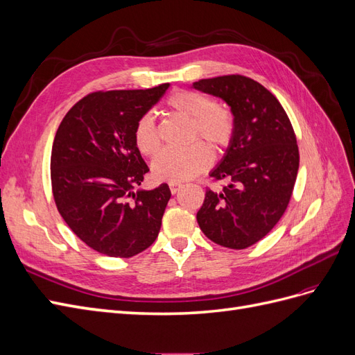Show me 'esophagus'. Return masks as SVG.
<instances>
[{
	"instance_id": "1",
	"label": "esophagus",
	"mask_w": 355,
	"mask_h": 355,
	"mask_svg": "<svg viewBox=\"0 0 355 355\" xmlns=\"http://www.w3.org/2000/svg\"><path fill=\"white\" fill-rule=\"evenodd\" d=\"M168 188L171 191V194H176V192H179V189L182 188L180 184H168Z\"/></svg>"
}]
</instances>
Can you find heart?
<instances>
[{"label":"heart","instance_id":"1","mask_svg":"<svg viewBox=\"0 0 355 355\" xmlns=\"http://www.w3.org/2000/svg\"><path fill=\"white\" fill-rule=\"evenodd\" d=\"M167 110L191 123V141L198 137L214 149H225L235 135V116L231 110L216 105L209 94L194 90H178L167 99ZM135 144L144 155L153 157L161 145L159 132L151 112L144 114L135 125ZM211 164L210 148L196 142L184 151L166 149L153 161V176L168 184H182L206 171Z\"/></svg>","mask_w":355,"mask_h":355}]
</instances>
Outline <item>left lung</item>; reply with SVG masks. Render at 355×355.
<instances>
[{
    "label": "left lung",
    "instance_id": "1",
    "mask_svg": "<svg viewBox=\"0 0 355 355\" xmlns=\"http://www.w3.org/2000/svg\"><path fill=\"white\" fill-rule=\"evenodd\" d=\"M192 85L223 99L235 116L232 142L210 173L228 185L206 191L198 225L213 243L247 249L275 227L288 206L299 168L295 130L275 96L249 77L222 75Z\"/></svg>",
    "mask_w": 355,
    "mask_h": 355
}]
</instances>
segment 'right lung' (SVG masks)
<instances>
[{
	"mask_svg": "<svg viewBox=\"0 0 355 355\" xmlns=\"http://www.w3.org/2000/svg\"><path fill=\"white\" fill-rule=\"evenodd\" d=\"M168 85L90 93L56 132L50 158L56 207L72 232L105 256L132 257L158 237L171 192L167 184L132 192L149 171L133 133Z\"/></svg>",
	"mask_w": 355,
	"mask_h": 355,
	"instance_id": "right-lung-1",
	"label": "right lung"
}]
</instances>
